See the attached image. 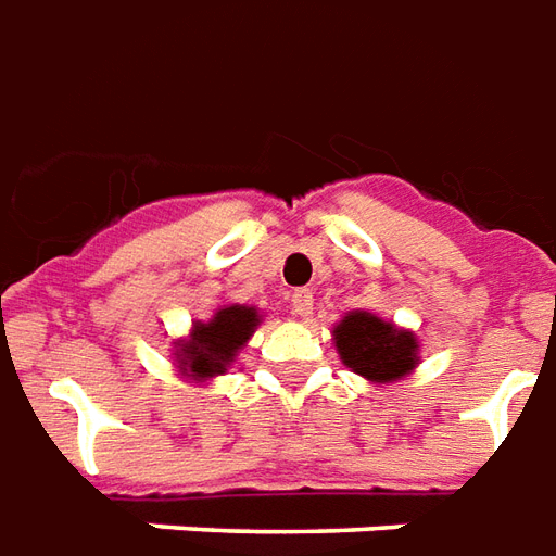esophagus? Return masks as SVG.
Wrapping results in <instances>:
<instances>
[{"mask_svg": "<svg viewBox=\"0 0 556 556\" xmlns=\"http://www.w3.org/2000/svg\"><path fill=\"white\" fill-rule=\"evenodd\" d=\"M290 308L296 311L299 317H311V311H314V296H311L308 290H293V293H290Z\"/></svg>", "mask_w": 556, "mask_h": 556, "instance_id": "esophagus-1", "label": "esophagus"}]
</instances>
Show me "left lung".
<instances>
[{
  "label": "left lung",
  "mask_w": 556,
  "mask_h": 556,
  "mask_svg": "<svg viewBox=\"0 0 556 556\" xmlns=\"http://www.w3.org/2000/svg\"><path fill=\"white\" fill-rule=\"evenodd\" d=\"M332 334L341 362L371 383H395L419 365L416 334L371 311H350Z\"/></svg>",
  "instance_id": "8db88e82"
}]
</instances>
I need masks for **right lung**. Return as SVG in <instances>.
I'll list each match as a JSON object with an SVG mask.
<instances>
[{
    "instance_id": "add662e5",
    "label": "right lung",
    "mask_w": 556,
    "mask_h": 556,
    "mask_svg": "<svg viewBox=\"0 0 556 556\" xmlns=\"http://www.w3.org/2000/svg\"><path fill=\"white\" fill-rule=\"evenodd\" d=\"M260 311L251 305H222L212 320L194 323L191 334L176 344V368L191 380H208L227 374L236 353L260 326Z\"/></svg>"
}]
</instances>
